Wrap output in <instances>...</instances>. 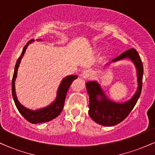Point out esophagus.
<instances>
[{"label":"esophagus","mask_w":155,"mask_h":155,"mask_svg":"<svg viewBox=\"0 0 155 155\" xmlns=\"http://www.w3.org/2000/svg\"><path fill=\"white\" fill-rule=\"evenodd\" d=\"M92 76V72L90 70H84L81 74V76L84 79H87Z\"/></svg>","instance_id":"esophagus-1"}]
</instances>
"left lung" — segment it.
Returning a JSON list of instances; mask_svg holds the SVG:
<instances>
[{
  "label": "left lung",
  "mask_w": 155,
  "mask_h": 155,
  "mask_svg": "<svg viewBox=\"0 0 155 155\" xmlns=\"http://www.w3.org/2000/svg\"><path fill=\"white\" fill-rule=\"evenodd\" d=\"M129 58L134 63L137 70L138 76V89L134 95L126 102L116 103L107 98L101 85L97 81H90L86 83L87 91L90 98L88 114L92 120L97 124L104 126H114L123 121L132 111L139 98L142 89V79L143 75V63L136 49H130L124 51L120 56L106 64L109 65L117 62Z\"/></svg>",
  "instance_id": "left-lung-1"
}]
</instances>
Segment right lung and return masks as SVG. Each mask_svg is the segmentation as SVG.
<instances>
[{"mask_svg":"<svg viewBox=\"0 0 155 155\" xmlns=\"http://www.w3.org/2000/svg\"><path fill=\"white\" fill-rule=\"evenodd\" d=\"M34 40H31L28 44L25 46L23 48V50L22 51L20 57L17 60V63H16L15 68V72H14L13 78H12V96H13L14 101H15L16 106H17V109L19 111V113L22 115V117L30 122L32 124H36V123H41V122H49L53 119L56 118L58 115L61 113L62 110L64 107V103H65V97H66V94L68 90L69 87L71 84V83L74 81L76 79H77L78 76L76 75H71L68 76L62 80L61 83H60L59 88L58 90V92H57V97L55 101L52 104L44 107L43 108L38 110H31L28 109L23 106L19 101L17 100V95H16L15 92V80L17 76V71H18V68L20 64L21 60L24 55L25 52L27 47L31 44L32 41ZM40 41V40H38Z\"/></svg>","mask_w":155,"mask_h":155,"instance_id":"right-lung-1","label":"right lung"}]
</instances>
